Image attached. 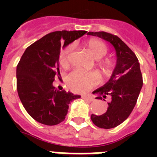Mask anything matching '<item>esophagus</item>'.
<instances>
[{
  "mask_svg": "<svg viewBox=\"0 0 157 157\" xmlns=\"http://www.w3.org/2000/svg\"><path fill=\"white\" fill-rule=\"evenodd\" d=\"M82 98H83V99H85V100L88 101V102H92V101H94V98L93 97H91V96L84 95V96H82Z\"/></svg>",
  "mask_w": 157,
  "mask_h": 157,
  "instance_id": "1",
  "label": "esophagus"
}]
</instances>
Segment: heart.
<instances>
[{
    "instance_id": "b5f03b06",
    "label": "heart",
    "mask_w": 157,
    "mask_h": 157,
    "mask_svg": "<svg viewBox=\"0 0 157 157\" xmlns=\"http://www.w3.org/2000/svg\"><path fill=\"white\" fill-rule=\"evenodd\" d=\"M86 46L96 59L105 56L107 52V48L103 41L97 39H91L86 43ZM72 49V45H67L61 51L59 61L62 66L66 67L68 64L69 54ZM67 85L71 90L76 93H85L97 86L100 77L97 72H84L81 71H74L67 77Z\"/></svg>"
}]
</instances>
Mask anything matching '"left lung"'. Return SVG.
I'll return each mask as SVG.
<instances>
[{
  "label": "left lung",
  "instance_id": "left-lung-1",
  "mask_svg": "<svg viewBox=\"0 0 157 157\" xmlns=\"http://www.w3.org/2000/svg\"><path fill=\"white\" fill-rule=\"evenodd\" d=\"M87 35L102 38L116 50L117 64L109 81L93 92L98 94L97 99L109 97L107 110L101 116L91 115V120L96 126L112 129L124 121L136 104L143 86L140 66L135 54L117 36L105 32H89Z\"/></svg>",
  "mask_w": 157,
  "mask_h": 157
}]
</instances>
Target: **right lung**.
<instances>
[{
    "label": "right lung",
    "mask_w": 157,
    "mask_h": 157,
    "mask_svg": "<svg viewBox=\"0 0 157 157\" xmlns=\"http://www.w3.org/2000/svg\"><path fill=\"white\" fill-rule=\"evenodd\" d=\"M86 31H57L28 46L16 69L18 97L28 113L39 123L55 125L63 121L69 103L81 96L58 90L53 81L59 78L61 48L73 42Z\"/></svg>",
    "instance_id": "add662e5"
}]
</instances>
